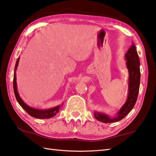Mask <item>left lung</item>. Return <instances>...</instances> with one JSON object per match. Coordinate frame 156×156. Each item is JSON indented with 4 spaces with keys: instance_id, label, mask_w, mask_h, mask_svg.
Listing matches in <instances>:
<instances>
[{
    "instance_id": "obj_1",
    "label": "left lung",
    "mask_w": 156,
    "mask_h": 156,
    "mask_svg": "<svg viewBox=\"0 0 156 156\" xmlns=\"http://www.w3.org/2000/svg\"><path fill=\"white\" fill-rule=\"evenodd\" d=\"M126 66L129 70V96L125 104L119 110L118 115L115 118L111 119L104 114L95 112L94 116L97 120L104 123H110L118 122L122 120L133 108L136 101L139 91L140 84V61L136 52V47L133 43L131 48L128 50L125 55Z\"/></svg>"
}]
</instances>
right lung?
<instances>
[{
    "instance_id": "1",
    "label": "right lung",
    "mask_w": 156,
    "mask_h": 156,
    "mask_svg": "<svg viewBox=\"0 0 156 156\" xmlns=\"http://www.w3.org/2000/svg\"><path fill=\"white\" fill-rule=\"evenodd\" d=\"M19 60H20V58L17 60V62H16L15 64V73H14V77H13V90H14V93L16 99H17L18 103L20 104V106L23 108L26 111V112L30 114V116L34 117V118L36 119H49L52 118V117L55 116L56 114L58 112L59 109H60V106H56L53 108L48 109V110H37L33 108H31L28 106L27 105L24 103V101L21 100V98L19 96V94L17 92V83H16V76H15V71L16 69H17L19 63Z\"/></svg>"
}]
</instances>
